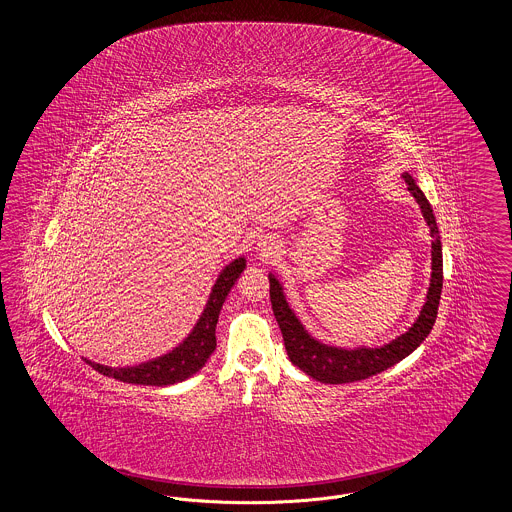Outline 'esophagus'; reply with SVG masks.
<instances>
[{
	"mask_svg": "<svg viewBox=\"0 0 512 512\" xmlns=\"http://www.w3.org/2000/svg\"><path fill=\"white\" fill-rule=\"evenodd\" d=\"M278 249H280L278 242H276L274 238H270V236H261V238L257 240V244H255V251H257V255H259L261 259H267V257L276 255Z\"/></svg>",
	"mask_w": 512,
	"mask_h": 512,
	"instance_id": "34e87169",
	"label": "esophagus"
}]
</instances>
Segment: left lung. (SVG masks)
Listing matches in <instances>:
<instances>
[{
  "mask_svg": "<svg viewBox=\"0 0 512 512\" xmlns=\"http://www.w3.org/2000/svg\"><path fill=\"white\" fill-rule=\"evenodd\" d=\"M403 180L409 186L414 201L420 207V213L426 220L432 236V272L430 286L426 292L424 305L418 317L407 332L384 345H357V347H340L332 343L317 340L303 322L295 315V311L286 297L284 284L276 274L268 272L270 282V303L274 317L284 336V345L293 365L301 368L307 376L315 378L322 384H349L357 380H365L374 374L388 370L397 365L405 357H409L414 349L428 338L438 317L439 297L443 286V257H441V240H439L438 222L434 217L432 205L426 195L416 186L413 176L403 172Z\"/></svg>",
  "mask_w": 512,
  "mask_h": 512,
  "instance_id": "obj_1",
  "label": "left lung"
}]
</instances>
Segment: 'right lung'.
<instances>
[{
  "label": "right lung",
  "instance_id": "1",
  "mask_svg": "<svg viewBox=\"0 0 512 512\" xmlns=\"http://www.w3.org/2000/svg\"><path fill=\"white\" fill-rule=\"evenodd\" d=\"M247 261L244 255L228 263L220 270L215 286L207 297V303L197 318L190 334L180 341L171 351L144 361L140 365L132 366H107L94 363L88 357H82L88 365L96 368L103 376H111L115 380L128 382V384H140V386H172L178 382L188 380L199 372L213 351L217 349V322H219L220 309L226 301V295L234 288L238 278L242 276Z\"/></svg>",
  "mask_w": 512,
  "mask_h": 512
}]
</instances>
